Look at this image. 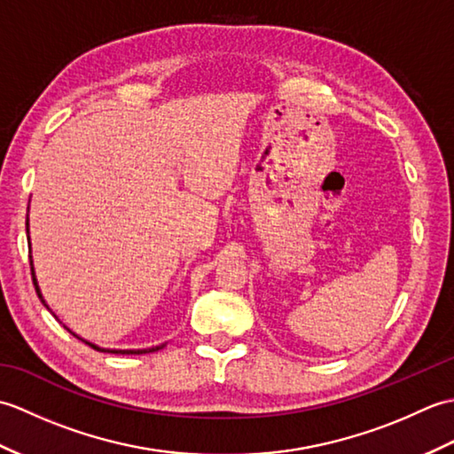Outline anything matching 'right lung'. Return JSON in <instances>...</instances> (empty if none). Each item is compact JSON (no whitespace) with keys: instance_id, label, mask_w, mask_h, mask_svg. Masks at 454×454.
Instances as JSON below:
<instances>
[{"instance_id":"1","label":"right lung","mask_w":454,"mask_h":454,"mask_svg":"<svg viewBox=\"0 0 454 454\" xmlns=\"http://www.w3.org/2000/svg\"><path fill=\"white\" fill-rule=\"evenodd\" d=\"M27 234H28V218H27ZM31 257V255H28ZM31 275H33V283H35V291H36V294H38V298H41L43 301V304L46 306V302H44V298H43V294H41V288H38V283H36V277H35V267H33V259H31ZM48 308V306H46ZM75 335V333H74ZM78 337V335H75ZM78 340H82V337H78ZM88 343L90 347H93V349H98V351H103V353H121V355H140V353H152V351H158V349H161V347H152V349H103V347H98V345H93V343H90V341H85Z\"/></svg>"}]
</instances>
